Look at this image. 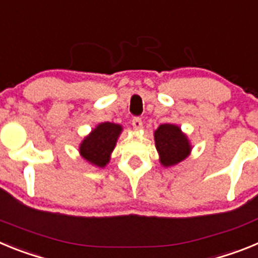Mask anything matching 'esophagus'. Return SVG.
Masks as SVG:
<instances>
[{
	"label": "esophagus",
	"instance_id": "34e87169",
	"mask_svg": "<svg viewBox=\"0 0 258 258\" xmlns=\"http://www.w3.org/2000/svg\"><path fill=\"white\" fill-rule=\"evenodd\" d=\"M132 124H133L134 129H141V127L143 126V122H142V118L138 117V116H136V117H133V120H132Z\"/></svg>",
	"mask_w": 258,
	"mask_h": 258
}]
</instances>
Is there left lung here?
Listing matches in <instances>:
<instances>
[{"label":"left lung","instance_id":"1","mask_svg":"<svg viewBox=\"0 0 258 258\" xmlns=\"http://www.w3.org/2000/svg\"><path fill=\"white\" fill-rule=\"evenodd\" d=\"M155 143L164 166H170L187 157L191 146L178 126L163 124L155 132Z\"/></svg>","mask_w":258,"mask_h":258}]
</instances>
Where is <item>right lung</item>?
Wrapping results in <instances>:
<instances>
[{"label":"right lung","mask_w":258,"mask_h":258,"mask_svg":"<svg viewBox=\"0 0 258 258\" xmlns=\"http://www.w3.org/2000/svg\"><path fill=\"white\" fill-rule=\"evenodd\" d=\"M121 126L112 122H102L86 137L80 146V154L84 159L103 168L109 160V155L116 145Z\"/></svg>","instance_id":"add662e5"}]
</instances>
